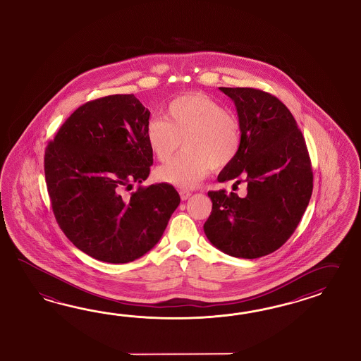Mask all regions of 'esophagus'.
Segmentation results:
<instances>
[{
  "mask_svg": "<svg viewBox=\"0 0 361 361\" xmlns=\"http://www.w3.org/2000/svg\"><path fill=\"white\" fill-rule=\"evenodd\" d=\"M190 195H192V193L189 190H180V197H181L183 201H186Z\"/></svg>",
  "mask_w": 361,
  "mask_h": 361,
  "instance_id": "34e87169",
  "label": "esophagus"
}]
</instances>
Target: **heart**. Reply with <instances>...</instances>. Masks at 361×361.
<instances>
[{
	"label": "heart",
	"instance_id": "b5f03b06",
	"mask_svg": "<svg viewBox=\"0 0 361 361\" xmlns=\"http://www.w3.org/2000/svg\"><path fill=\"white\" fill-rule=\"evenodd\" d=\"M147 145L159 161H166L184 145V151L156 171L159 180L180 189L200 185L212 166H230L242 148L238 118L204 94H185L168 104L163 118L146 126Z\"/></svg>",
	"mask_w": 361,
	"mask_h": 361
}]
</instances>
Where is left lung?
<instances>
[{"label": "left lung", "mask_w": 361, "mask_h": 361, "mask_svg": "<svg viewBox=\"0 0 361 361\" xmlns=\"http://www.w3.org/2000/svg\"><path fill=\"white\" fill-rule=\"evenodd\" d=\"M234 101L242 148L218 181L247 184L244 197L209 192L212 214L204 224L224 254L257 259L279 250L300 224L312 192V171L297 122L279 98L254 88H219Z\"/></svg>", "instance_id": "1"}]
</instances>
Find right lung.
<instances>
[{"label":"right lung","instance_id":"obj_1","mask_svg":"<svg viewBox=\"0 0 361 361\" xmlns=\"http://www.w3.org/2000/svg\"><path fill=\"white\" fill-rule=\"evenodd\" d=\"M148 109L134 94L98 98L78 107L44 154V175L60 228L80 251L125 264L155 247L180 195L166 183L139 186L154 159L147 145Z\"/></svg>","mask_w":361,"mask_h":361}]
</instances>
